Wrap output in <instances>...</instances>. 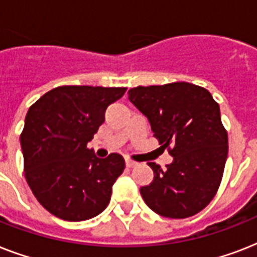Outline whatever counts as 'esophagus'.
<instances>
[{"label":"esophagus","instance_id":"obj_1","mask_svg":"<svg viewBox=\"0 0 257 257\" xmlns=\"http://www.w3.org/2000/svg\"><path fill=\"white\" fill-rule=\"evenodd\" d=\"M136 164H137L136 161L131 160V159H125V165H126L128 168H132V167H135Z\"/></svg>","mask_w":257,"mask_h":257}]
</instances>
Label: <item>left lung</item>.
I'll return each instance as SVG.
<instances>
[{"instance_id": "8db88e82", "label": "left lung", "mask_w": 257, "mask_h": 257, "mask_svg": "<svg viewBox=\"0 0 257 257\" xmlns=\"http://www.w3.org/2000/svg\"><path fill=\"white\" fill-rule=\"evenodd\" d=\"M128 94L173 157L164 169L148 163L155 177L140 188L145 204L171 219L199 213L215 197L228 156L219 104L207 89L189 82L137 86Z\"/></svg>"}]
</instances>
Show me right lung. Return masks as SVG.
<instances>
[{
  "instance_id": "right-lung-1",
  "label": "right lung",
  "mask_w": 257,
  "mask_h": 257,
  "mask_svg": "<svg viewBox=\"0 0 257 257\" xmlns=\"http://www.w3.org/2000/svg\"><path fill=\"white\" fill-rule=\"evenodd\" d=\"M126 88L58 86L29 108L21 133L24 171L38 203L68 221H82L108 207L112 187L125 168L118 153L96 157L86 145L109 105Z\"/></svg>"
}]
</instances>
